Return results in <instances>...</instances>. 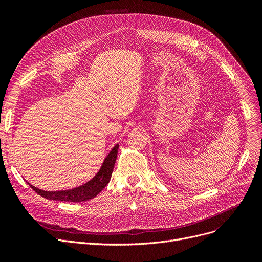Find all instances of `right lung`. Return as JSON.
Masks as SVG:
<instances>
[{"mask_svg":"<svg viewBox=\"0 0 262 262\" xmlns=\"http://www.w3.org/2000/svg\"><path fill=\"white\" fill-rule=\"evenodd\" d=\"M118 148L119 144H116L114 148L110 150V153L106 156L101 169L96 175L92 178L91 181L87 182L86 184L81 185L79 187L69 189V190H61V191H45L36 188L35 186L27 183L31 188L37 192L39 195L46 198L48 200L53 201H61V202H85L89 201L98 195L100 192L106 187L109 183L112 174L114 171V167L116 163L117 155H118Z\"/></svg>","mask_w":262,"mask_h":262,"instance_id":"obj_1","label":"right lung"}]
</instances>
